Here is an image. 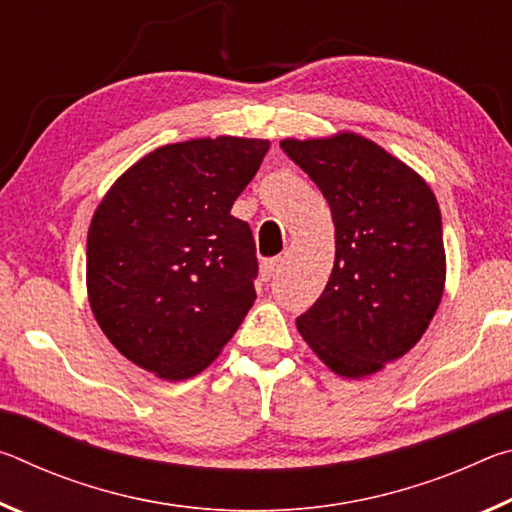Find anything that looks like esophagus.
<instances>
[{"mask_svg": "<svg viewBox=\"0 0 512 512\" xmlns=\"http://www.w3.org/2000/svg\"><path fill=\"white\" fill-rule=\"evenodd\" d=\"M282 266V259L280 257H273V259H264L262 268H259V273H262V280H271V277L280 271Z\"/></svg>", "mask_w": 512, "mask_h": 512, "instance_id": "34e87169", "label": "esophagus"}]
</instances>
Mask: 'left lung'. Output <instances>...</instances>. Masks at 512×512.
I'll return each mask as SVG.
<instances>
[{"label":"left lung","mask_w":512,"mask_h":512,"mask_svg":"<svg viewBox=\"0 0 512 512\" xmlns=\"http://www.w3.org/2000/svg\"><path fill=\"white\" fill-rule=\"evenodd\" d=\"M280 146L323 192L336 228L332 275L298 316V332L336 375H375L422 339L443 298L436 196L409 164L357 133Z\"/></svg>","instance_id":"obj_1"}]
</instances>
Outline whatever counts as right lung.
I'll use <instances>...</instances> for the list:
<instances>
[{"instance_id":"add662e5","label":"right lung","mask_w":512,"mask_h":512,"mask_svg":"<svg viewBox=\"0 0 512 512\" xmlns=\"http://www.w3.org/2000/svg\"><path fill=\"white\" fill-rule=\"evenodd\" d=\"M268 146L232 135L160 146L121 173L92 216V314L155 377L203 372L253 307L255 239L230 210Z\"/></svg>"}]
</instances>
